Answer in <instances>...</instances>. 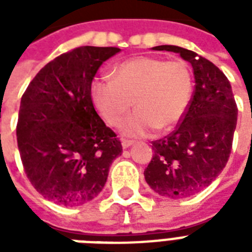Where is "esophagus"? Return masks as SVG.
Wrapping results in <instances>:
<instances>
[{
    "label": "esophagus",
    "mask_w": 252,
    "mask_h": 252,
    "mask_svg": "<svg viewBox=\"0 0 252 252\" xmlns=\"http://www.w3.org/2000/svg\"><path fill=\"white\" fill-rule=\"evenodd\" d=\"M134 144V141H132V140H126V138H124V140H122V145L124 149H126V148H129V146H132Z\"/></svg>",
    "instance_id": "obj_1"
}]
</instances>
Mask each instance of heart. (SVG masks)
<instances>
[{"instance_id":"1","label":"heart","mask_w":252,"mask_h":252,"mask_svg":"<svg viewBox=\"0 0 252 252\" xmlns=\"http://www.w3.org/2000/svg\"><path fill=\"white\" fill-rule=\"evenodd\" d=\"M193 74L184 60L138 56L115 69V78H100L91 98L107 124L116 126L133 104L137 110L122 124L126 136H148L156 128H175L187 114L193 96Z\"/></svg>"}]
</instances>
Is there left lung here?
<instances>
[{
    "label": "left lung",
    "mask_w": 252,
    "mask_h": 252,
    "mask_svg": "<svg viewBox=\"0 0 252 252\" xmlns=\"http://www.w3.org/2000/svg\"><path fill=\"white\" fill-rule=\"evenodd\" d=\"M153 49L179 53L195 74L187 114L171 133L152 142L153 158L144 171L146 183L158 195L182 199L208 187L226 166L238 108L230 82L213 63L176 45Z\"/></svg>",
    "instance_id": "8db88e82"
}]
</instances>
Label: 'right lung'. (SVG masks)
<instances>
[{
    "instance_id": "1",
    "label": "right lung",
    "mask_w": 252,
    "mask_h": 252,
    "mask_svg": "<svg viewBox=\"0 0 252 252\" xmlns=\"http://www.w3.org/2000/svg\"><path fill=\"white\" fill-rule=\"evenodd\" d=\"M120 48L84 45L39 70L22 95L17 124L23 168L43 197L65 207L95 199L122 142L91 99L99 66Z\"/></svg>"
}]
</instances>
